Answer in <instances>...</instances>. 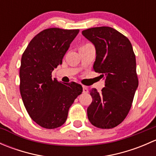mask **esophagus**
I'll return each instance as SVG.
<instances>
[{
	"label": "esophagus",
	"mask_w": 156,
	"mask_h": 156,
	"mask_svg": "<svg viewBox=\"0 0 156 156\" xmlns=\"http://www.w3.org/2000/svg\"><path fill=\"white\" fill-rule=\"evenodd\" d=\"M87 92H88L87 87H86V86H83V93H84V94H87Z\"/></svg>",
	"instance_id": "esophagus-1"
}]
</instances>
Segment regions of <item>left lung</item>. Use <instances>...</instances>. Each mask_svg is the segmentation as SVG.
<instances>
[{
  "instance_id": "1",
  "label": "left lung",
  "mask_w": 156,
  "mask_h": 156,
  "mask_svg": "<svg viewBox=\"0 0 156 156\" xmlns=\"http://www.w3.org/2000/svg\"><path fill=\"white\" fill-rule=\"evenodd\" d=\"M82 34L95 47L94 70L105 79L101 92L90 90L93 101L87 110L88 119L99 128H113L126 118L138 87L133 48L127 37L111 27L91 28Z\"/></svg>"
}]
</instances>
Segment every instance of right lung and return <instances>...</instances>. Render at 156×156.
<instances>
[{"instance_id":"add662e5","label":"right lung","mask_w":156,"mask_h":156,"mask_svg":"<svg viewBox=\"0 0 156 156\" xmlns=\"http://www.w3.org/2000/svg\"><path fill=\"white\" fill-rule=\"evenodd\" d=\"M78 29L50 28L34 36L22 56L20 94L29 116L41 127L62 126L69 109L82 93L81 84H62L52 78V72L62 62Z\"/></svg>"}]
</instances>
